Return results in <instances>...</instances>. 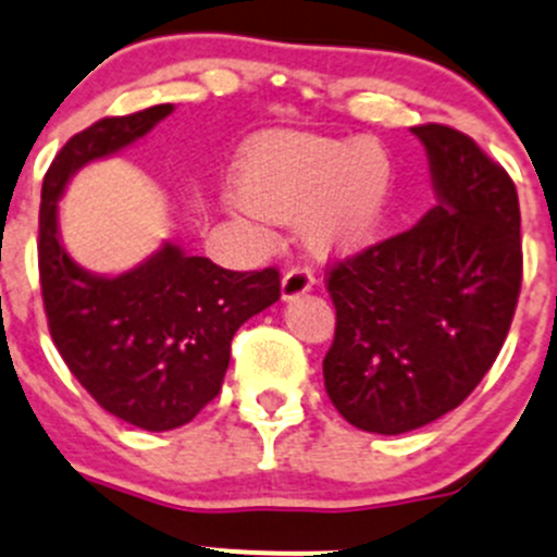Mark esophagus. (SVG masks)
Returning <instances> with one entry per match:
<instances>
[{"instance_id":"esophagus-1","label":"esophagus","mask_w":557,"mask_h":557,"mask_svg":"<svg viewBox=\"0 0 557 557\" xmlns=\"http://www.w3.org/2000/svg\"><path fill=\"white\" fill-rule=\"evenodd\" d=\"M313 281L317 278H313V273L308 271V268L302 265L289 268V271L284 273V278H281V297H284V300H292V297L306 295V292L313 286Z\"/></svg>"}]
</instances>
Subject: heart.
I'll return each mask as SVG.
<instances>
[{
  "instance_id": "heart-1",
  "label": "heart",
  "mask_w": 557,
  "mask_h": 557,
  "mask_svg": "<svg viewBox=\"0 0 557 557\" xmlns=\"http://www.w3.org/2000/svg\"><path fill=\"white\" fill-rule=\"evenodd\" d=\"M238 191L257 219L295 222L324 255H355L382 230L393 197V162L371 137L335 140L306 132H271L251 143Z\"/></svg>"
}]
</instances>
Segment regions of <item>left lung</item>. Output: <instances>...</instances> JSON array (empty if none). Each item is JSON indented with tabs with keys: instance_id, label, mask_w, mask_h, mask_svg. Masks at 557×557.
I'll return each mask as SVG.
<instances>
[{
	"instance_id": "obj_1",
	"label": "left lung",
	"mask_w": 557,
	"mask_h": 557,
	"mask_svg": "<svg viewBox=\"0 0 557 557\" xmlns=\"http://www.w3.org/2000/svg\"><path fill=\"white\" fill-rule=\"evenodd\" d=\"M438 202L406 233L335 262L324 389L346 422L398 436L458 409L498 357L522 284L515 181L471 137L411 126Z\"/></svg>"
}]
</instances>
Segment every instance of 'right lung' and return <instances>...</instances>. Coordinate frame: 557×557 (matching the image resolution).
<instances>
[{
  "mask_svg": "<svg viewBox=\"0 0 557 557\" xmlns=\"http://www.w3.org/2000/svg\"><path fill=\"white\" fill-rule=\"evenodd\" d=\"M170 113L173 104H153L70 137L42 178L37 240L42 306L62 360L104 411L153 433L186 425L216 398L233 335L281 297L276 268L224 271L175 244L121 276L89 273L64 251L59 197L67 181Z\"/></svg>",
  "mask_w": 557,
  "mask_h": 557,
  "instance_id": "1",
  "label": "right lung"
}]
</instances>
